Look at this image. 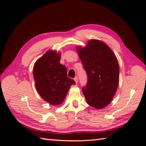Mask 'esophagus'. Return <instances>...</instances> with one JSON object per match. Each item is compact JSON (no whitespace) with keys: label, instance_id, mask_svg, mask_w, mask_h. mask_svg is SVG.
Listing matches in <instances>:
<instances>
[{"label":"esophagus","instance_id":"34e87169","mask_svg":"<svg viewBox=\"0 0 146 146\" xmlns=\"http://www.w3.org/2000/svg\"><path fill=\"white\" fill-rule=\"evenodd\" d=\"M74 80H75V83H76V84H77V83H78V78H77V77L76 76L75 77V78H74Z\"/></svg>","mask_w":146,"mask_h":146}]
</instances>
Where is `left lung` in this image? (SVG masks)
<instances>
[{
	"instance_id": "left-lung-1",
	"label": "left lung",
	"mask_w": 146,
	"mask_h": 146,
	"mask_svg": "<svg viewBox=\"0 0 146 146\" xmlns=\"http://www.w3.org/2000/svg\"><path fill=\"white\" fill-rule=\"evenodd\" d=\"M76 49L88 75L87 84L82 89L86 102L96 109H102L117 92L119 62L109 46L100 40L90 39L85 47Z\"/></svg>"
}]
</instances>
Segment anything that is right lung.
Here are the masks:
<instances>
[{
	"mask_svg": "<svg viewBox=\"0 0 146 146\" xmlns=\"http://www.w3.org/2000/svg\"><path fill=\"white\" fill-rule=\"evenodd\" d=\"M61 53L54 50L46 51L34 65L35 86L39 95L52 105L63 103L70 86L75 84L68 78L67 69L60 63Z\"/></svg>",
	"mask_w": 146,
	"mask_h": 146,
	"instance_id": "add662e5",
	"label": "right lung"
}]
</instances>
